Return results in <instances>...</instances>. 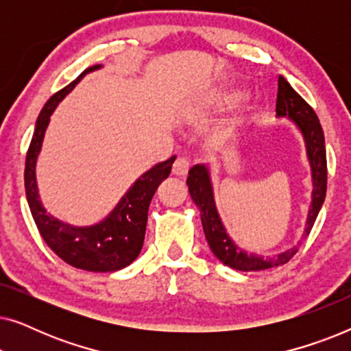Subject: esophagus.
<instances>
[{
    "instance_id": "34e87169",
    "label": "esophagus",
    "mask_w": 351,
    "mask_h": 351,
    "mask_svg": "<svg viewBox=\"0 0 351 351\" xmlns=\"http://www.w3.org/2000/svg\"><path fill=\"white\" fill-rule=\"evenodd\" d=\"M190 169V160L185 156H179L174 162V166H172V174L174 176H179V177H184L186 176V172Z\"/></svg>"
}]
</instances>
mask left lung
Here are the masks:
<instances>
[{
  "instance_id": "1",
  "label": "left lung",
  "mask_w": 351,
  "mask_h": 351,
  "mask_svg": "<svg viewBox=\"0 0 351 351\" xmlns=\"http://www.w3.org/2000/svg\"><path fill=\"white\" fill-rule=\"evenodd\" d=\"M276 114L278 117L294 119V123L299 126L305 137L306 153H308L311 171H313V203H311L305 228V233L308 234L310 230L313 228L316 217H318L321 206L324 203L326 189H328V161H326L324 132L315 110L292 89V86L282 76L278 78ZM186 185H189L191 198L201 210V222H203L208 244L213 249L215 257L220 262H223L225 265L241 271H258L271 267L285 265L295 256L297 247H292L289 251L267 258L261 256H249V254L239 251L237 244L228 238L222 222H220L217 209H215L208 167L199 165L191 167L189 171Z\"/></svg>"
}]
</instances>
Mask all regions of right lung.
<instances>
[{"instance_id":"add662e5","label":"right lung","mask_w":351,"mask_h":351,"mask_svg":"<svg viewBox=\"0 0 351 351\" xmlns=\"http://www.w3.org/2000/svg\"><path fill=\"white\" fill-rule=\"evenodd\" d=\"M97 69H100V65L86 69L75 81L52 95L43 107L27 152L25 191L33 220L43 239L62 261L81 270L117 271L132 263L141 254L145 238L148 206L161 182L169 177L176 156L158 162L155 167L138 177L113 213L94 227H71L46 214L38 196L35 177L36 158L41 150L43 137L52 112L86 73Z\"/></svg>"}]
</instances>
